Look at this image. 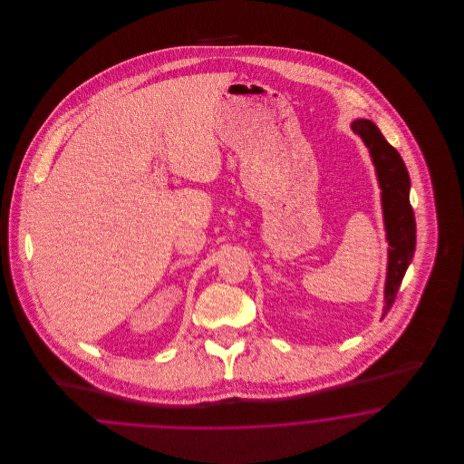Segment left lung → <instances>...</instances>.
<instances>
[{"instance_id": "left-lung-1", "label": "left lung", "mask_w": 464, "mask_h": 464, "mask_svg": "<svg viewBox=\"0 0 464 464\" xmlns=\"http://www.w3.org/2000/svg\"><path fill=\"white\" fill-rule=\"evenodd\" d=\"M353 132L360 135L369 148L379 186L382 189L384 226L390 242L388 276L384 288V314L393 306L403 275L411 265L416 250V219L409 201L411 179L405 163L397 150L382 137L379 129L369 120L353 121Z\"/></svg>"}]
</instances>
